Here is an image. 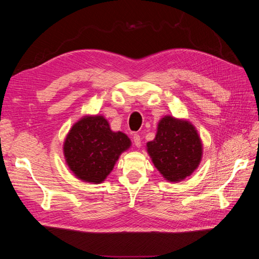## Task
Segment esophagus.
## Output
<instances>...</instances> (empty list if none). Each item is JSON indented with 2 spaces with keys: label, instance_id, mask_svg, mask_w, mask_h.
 Wrapping results in <instances>:
<instances>
[{
  "label": "esophagus",
  "instance_id": "1",
  "mask_svg": "<svg viewBox=\"0 0 259 259\" xmlns=\"http://www.w3.org/2000/svg\"><path fill=\"white\" fill-rule=\"evenodd\" d=\"M133 139H134V144L136 147L142 146V139H140V136L138 134L133 135Z\"/></svg>",
  "mask_w": 259,
  "mask_h": 259
}]
</instances>
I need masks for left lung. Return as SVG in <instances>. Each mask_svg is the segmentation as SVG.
Segmentation results:
<instances>
[{
	"label": "left lung",
	"mask_w": 259,
	"mask_h": 259,
	"mask_svg": "<svg viewBox=\"0 0 259 259\" xmlns=\"http://www.w3.org/2000/svg\"><path fill=\"white\" fill-rule=\"evenodd\" d=\"M147 151L163 177L175 183L198 168L203 148L190 122L166 115L159 122L155 138L147 143Z\"/></svg>",
	"instance_id": "left-lung-1"
}]
</instances>
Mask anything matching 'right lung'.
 Here are the masks:
<instances>
[{"label":"right lung","mask_w":259,"mask_h":259,"mask_svg":"<svg viewBox=\"0 0 259 259\" xmlns=\"http://www.w3.org/2000/svg\"><path fill=\"white\" fill-rule=\"evenodd\" d=\"M131 147L122 132H112L103 115H86L70 130L64 144L69 168L86 183L100 184L122 152Z\"/></svg>","instance_id":"1"}]
</instances>
